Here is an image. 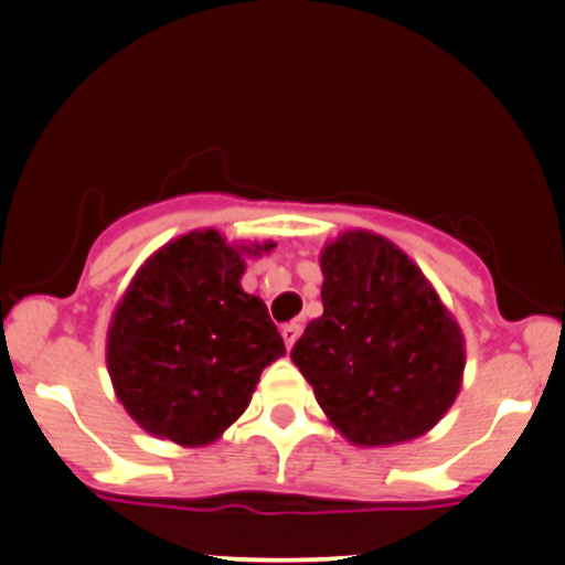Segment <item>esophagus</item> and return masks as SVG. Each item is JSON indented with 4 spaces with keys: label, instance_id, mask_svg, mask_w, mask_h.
<instances>
[{
    "label": "esophagus",
    "instance_id": "esophagus-1",
    "mask_svg": "<svg viewBox=\"0 0 565 565\" xmlns=\"http://www.w3.org/2000/svg\"><path fill=\"white\" fill-rule=\"evenodd\" d=\"M302 332V323L300 321H289L281 327V334H284V342H287V348H291L297 342V337Z\"/></svg>",
    "mask_w": 565,
    "mask_h": 565
}]
</instances>
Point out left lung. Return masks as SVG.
Returning a JSON list of instances; mask_svg holds the SVG:
<instances>
[{"instance_id":"8db88e82","label":"left lung","mask_w":565,"mask_h":565,"mask_svg":"<svg viewBox=\"0 0 565 565\" xmlns=\"http://www.w3.org/2000/svg\"><path fill=\"white\" fill-rule=\"evenodd\" d=\"M321 270L323 316L291 348L319 406L359 446L423 436L462 385L457 321L423 270L374 233H342Z\"/></svg>"}]
</instances>
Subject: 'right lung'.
Listing matches in <instances>:
<instances>
[{
    "mask_svg": "<svg viewBox=\"0 0 565 565\" xmlns=\"http://www.w3.org/2000/svg\"><path fill=\"white\" fill-rule=\"evenodd\" d=\"M217 231L167 244L129 284L108 329V372L129 417L183 446L215 440L249 406L284 340L260 297L246 295L242 252Z\"/></svg>",
    "mask_w": 565,
    "mask_h": 565,
    "instance_id": "obj_1",
    "label": "right lung"
}]
</instances>
